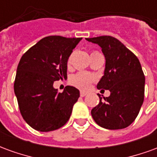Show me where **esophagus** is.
<instances>
[{"instance_id": "obj_1", "label": "esophagus", "mask_w": 157, "mask_h": 157, "mask_svg": "<svg viewBox=\"0 0 157 157\" xmlns=\"http://www.w3.org/2000/svg\"><path fill=\"white\" fill-rule=\"evenodd\" d=\"M86 94H87V93H86V92H83V91H81V92H80V95H81V97H85Z\"/></svg>"}]
</instances>
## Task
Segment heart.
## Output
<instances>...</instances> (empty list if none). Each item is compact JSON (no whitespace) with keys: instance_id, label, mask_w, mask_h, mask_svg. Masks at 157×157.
I'll list each match as a JSON object with an SVG mask.
<instances>
[{"instance_id":"heart-1","label":"heart","mask_w":157,"mask_h":157,"mask_svg":"<svg viewBox=\"0 0 157 157\" xmlns=\"http://www.w3.org/2000/svg\"><path fill=\"white\" fill-rule=\"evenodd\" d=\"M70 62H71V58L68 59V63ZM92 81H93L92 75L86 72H79L77 74H75L74 75H72L70 80L72 85L81 89L87 88Z\"/></svg>"}]
</instances>
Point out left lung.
<instances>
[{
    "label": "left lung",
    "mask_w": 157,
    "mask_h": 157,
    "mask_svg": "<svg viewBox=\"0 0 157 157\" xmlns=\"http://www.w3.org/2000/svg\"><path fill=\"white\" fill-rule=\"evenodd\" d=\"M102 48L106 59L104 75L98 89L109 90L108 98L91 111L94 121L107 129H121L135 121L145 94V75L138 58L111 36L86 39Z\"/></svg>",
    "instance_id": "8db88e82"
}]
</instances>
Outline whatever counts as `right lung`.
Returning a JSON list of instances; mask_svg holds the SVG:
<instances>
[{"label":"right lung","instance_id":"obj_1","mask_svg":"<svg viewBox=\"0 0 157 157\" xmlns=\"http://www.w3.org/2000/svg\"><path fill=\"white\" fill-rule=\"evenodd\" d=\"M82 38L48 36L22 55L17 69L14 92L26 123L38 131L58 129L66 124L80 92L71 86L63 92L54 82L67 78V61Z\"/></svg>","mask_w":157,"mask_h":157}]
</instances>
